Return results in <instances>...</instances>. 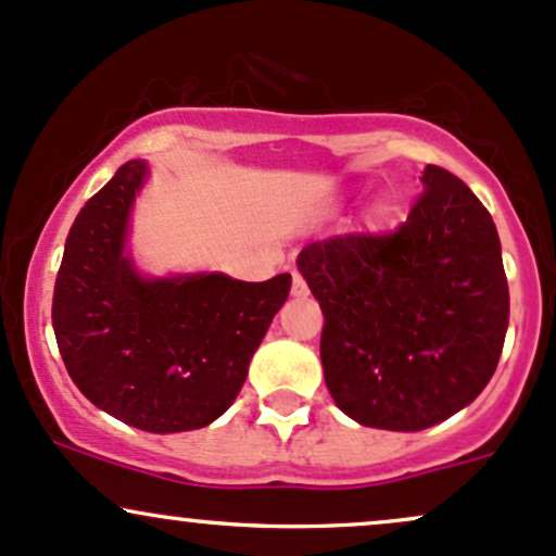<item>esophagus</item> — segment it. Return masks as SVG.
<instances>
[{"label":"esophagus","mask_w":556,"mask_h":556,"mask_svg":"<svg viewBox=\"0 0 556 556\" xmlns=\"http://www.w3.org/2000/svg\"><path fill=\"white\" fill-rule=\"evenodd\" d=\"M292 295L295 298H303V295H308V285H306V279L301 277V274H292Z\"/></svg>","instance_id":"obj_1"}]
</instances>
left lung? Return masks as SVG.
Instances as JSON below:
<instances>
[{"mask_svg": "<svg viewBox=\"0 0 556 556\" xmlns=\"http://www.w3.org/2000/svg\"><path fill=\"white\" fill-rule=\"evenodd\" d=\"M298 268L325 314L327 390L358 425L425 430L472 404L496 371L509 325L502 242L451 170L425 168L395 231L311 242Z\"/></svg>", "mask_w": 556, "mask_h": 556, "instance_id": "8db88e82", "label": "left lung"}]
</instances>
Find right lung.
Listing matches in <instances>:
<instances>
[{"mask_svg": "<svg viewBox=\"0 0 556 556\" xmlns=\"http://www.w3.org/2000/svg\"><path fill=\"white\" fill-rule=\"evenodd\" d=\"M148 166L129 161L87 200L54 279L52 327L76 388L102 412L148 432L211 425L231 406L290 274L148 279L126 250Z\"/></svg>", "mask_w": 556, "mask_h": 556, "instance_id": "add662e5", "label": "right lung"}]
</instances>
